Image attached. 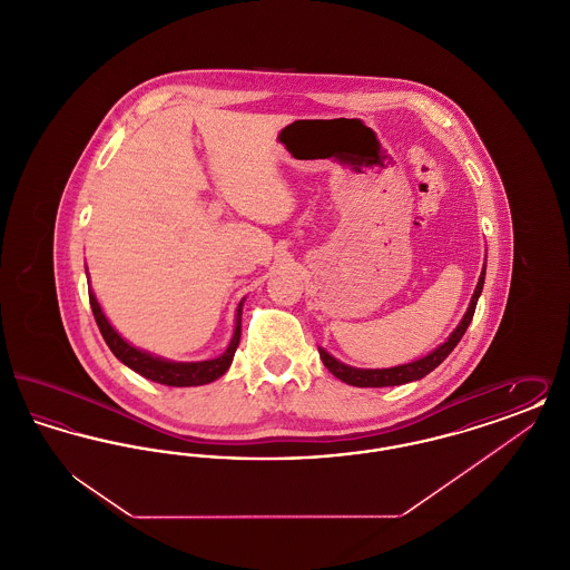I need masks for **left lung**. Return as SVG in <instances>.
Instances as JSON below:
<instances>
[{
  "label": "left lung",
  "mask_w": 570,
  "mask_h": 570,
  "mask_svg": "<svg viewBox=\"0 0 570 570\" xmlns=\"http://www.w3.org/2000/svg\"><path fill=\"white\" fill-rule=\"evenodd\" d=\"M483 284H485V267L481 272L479 284L474 288V295L470 298L468 312L463 314L458 328L449 335V340L444 344H440L435 351L425 354L423 358H416L412 363H404V365H397V367H386V370H361V367H351V365L337 361L335 356L326 353L325 348H318L326 370L335 379H340L342 382H346V384H353V386H397V384H406V382H412V380H421L423 376H428L460 344L465 328L472 323V316H474V309H476V301H479L481 293H483Z\"/></svg>",
  "instance_id": "1"
}]
</instances>
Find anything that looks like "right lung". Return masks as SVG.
Wrapping results in <instances>:
<instances>
[{
    "label": "right lung",
    "instance_id": "add662e5",
    "mask_svg": "<svg viewBox=\"0 0 570 570\" xmlns=\"http://www.w3.org/2000/svg\"><path fill=\"white\" fill-rule=\"evenodd\" d=\"M89 305L94 312V318L98 323V328L110 348V353L115 354L124 365H128L130 370H135L136 374L145 376L147 380L160 382L166 386H200V384H209L214 380L226 374V370L233 363L235 351L239 346L242 340V312H244V298L237 307V318H235V333L233 340L228 344V348L224 353L209 358V361H191V363H179V361H166L163 356H154V354L138 351L132 344H128L107 321L100 303L96 295L89 288Z\"/></svg>",
    "mask_w": 570,
    "mask_h": 570
}]
</instances>
